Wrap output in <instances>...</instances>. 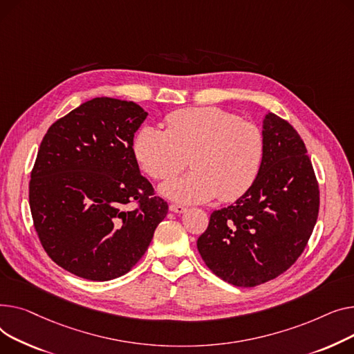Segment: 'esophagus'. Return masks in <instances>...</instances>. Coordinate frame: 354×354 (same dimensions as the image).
Wrapping results in <instances>:
<instances>
[{
	"instance_id": "esophagus-1",
	"label": "esophagus",
	"mask_w": 354,
	"mask_h": 354,
	"mask_svg": "<svg viewBox=\"0 0 354 354\" xmlns=\"http://www.w3.org/2000/svg\"><path fill=\"white\" fill-rule=\"evenodd\" d=\"M187 209L184 205H180V204H171L170 205V212H173V213H178V214H181V213H184Z\"/></svg>"
}]
</instances>
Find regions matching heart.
<instances>
[{
    "label": "heart",
    "instance_id": "b5f03b06",
    "mask_svg": "<svg viewBox=\"0 0 354 354\" xmlns=\"http://www.w3.org/2000/svg\"><path fill=\"white\" fill-rule=\"evenodd\" d=\"M264 151L256 124L217 107L174 111L165 117V130L144 126L134 141L141 167L158 180L183 170L189 157L193 170L160 187L162 196L184 204L241 197L256 183Z\"/></svg>",
    "mask_w": 354,
    "mask_h": 354
}]
</instances>
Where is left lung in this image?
I'll use <instances>...</instances> for the list:
<instances>
[{
  "mask_svg": "<svg viewBox=\"0 0 354 354\" xmlns=\"http://www.w3.org/2000/svg\"><path fill=\"white\" fill-rule=\"evenodd\" d=\"M264 161L253 187L210 216L197 248L224 281L273 280L303 253L319 214V184L299 133L279 115L263 118Z\"/></svg>",
  "mask_w": 354,
  "mask_h": 354,
  "instance_id": "8db88e82",
  "label": "left lung"
}]
</instances>
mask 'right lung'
Listing matches in <instances>:
<instances>
[{"label":"right lung","instance_id":"right-lung-1","mask_svg":"<svg viewBox=\"0 0 354 354\" xmlns=\"http://www.w3.org/2000/svg\"><path fill=\"white\" fill-rule=\"evenodd\" d=\"M147 115L133 101L97 97L57 120L41 141L30 181L34 227L51 260L78 277L129 273L167 216L133 149ZM131 201H139L134 211Z\"/></svg>","mask_w":354,"mask_h":354}]
</instances>
